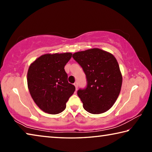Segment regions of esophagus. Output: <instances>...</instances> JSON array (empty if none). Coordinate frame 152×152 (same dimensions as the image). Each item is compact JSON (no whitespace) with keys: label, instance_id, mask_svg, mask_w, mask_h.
Segmentation results:
<instances>
[{"label":"esophagus","instance_id":"obj_1","mask_svg":"<svg viewBox=\"0 0 152 152\" xmlns=\"http://www.w3.org/2000/svg\"><path fill=\"white\" fill-rule=\"evenodd\" d=\"M74 85L75 86V87H76V90L77 91V89H78V82H75V83L74 84Z\"/></svg>","mask_w":152,"mask_h":152}]
</instances>
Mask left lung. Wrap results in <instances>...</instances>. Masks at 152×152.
<instances>
[{
    "mask_svg": "<svg viewBox=\"0 0 152 152\" xmlns=\"http://www.w3.org/2000/svg\"><path fill=\"white\" fill-rule=\"evenodd\" d=\"M73 58L83 69L87 86L77 92L86 111L101 114L115 104L122 86V74L115 56L99 48L78 51Z\"/></svg>",
    "mask_w": 152,
    "mask_h": 152,
    "instance_id": "8db88e82",
    "label": "left lung"
}]
</instances>
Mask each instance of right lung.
Returning a JSON list of instances; mask_svg holds the SVG:
<instances>
[{"mask_svg": "<svg viewBox=\"0 0 152 152\" xmlns=\"http://www.w3.org/2000/svg\"><path fill=\"white\" fill-rule=\"evenodd\" d=\"M72 53H46L31 64L27 72V85L31 96L41 110L49 114H58L66 109V103L75 91L68 82L64 66Z\"/></svg>", "mask_w": 152, "mask_h": 152, "instance_id": "add662e5", "label": "right lung"}]
</instances>
